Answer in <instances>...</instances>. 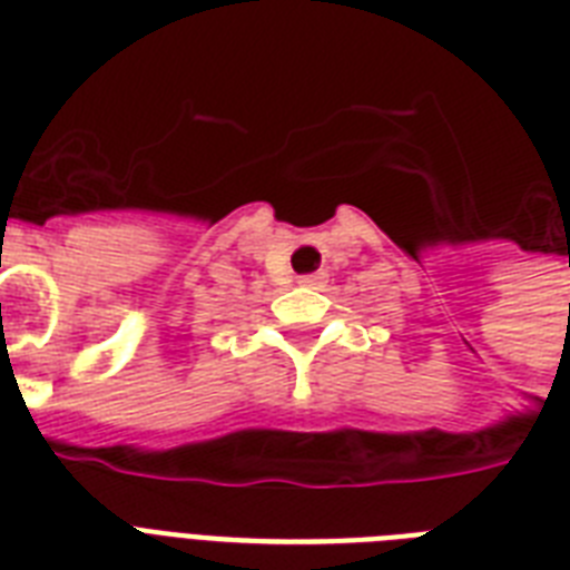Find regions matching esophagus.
I'll list each match as a JSON object with an SVG mask.
<instances>
[{
	"mask_svg": "<svg viewBox=\"0 0 570 570\" xmlns=\"http://www.w3.org/2000/svg\"><path fill=\"white\" fill-rule=\"evenodd\" d=\"M325 281H328V275H325V272H311V275L298 277V284L302 286H322Z\"/></svg>",
	"mask_w": 570,
	"mask_h": 570,
	"instance_id": "esophagus-1",
	"label": "esophagus"
}]
</instances>
